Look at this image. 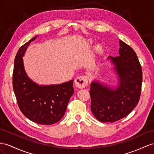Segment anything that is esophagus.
<instances>
[{
    "instance_id": "34e87169",
    "label": "esophagus",
    "mask_w": 154,
    "mask_h": 154,
    "mask_svg": "<svg viewBox=\"0 0 154 154\" xmlns=\"http://www.w3.org/2000/svg\"><path fill=\"white\" fill-rule=\"evenodd\" d=\"M88 84V77L86 75L77 77L75 79V85L76 87L79 88H83L86 87Z\"/></svg>"
}]
</instances>
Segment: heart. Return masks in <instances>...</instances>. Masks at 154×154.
<instances>
[{
  "mask_svg": "<svg viewBox=\"0 0 154 154\" xmlns=\"http://www.w3.org/2000/svg\"><path fill=\"white\" fill-rule=\"evenodd\" d=\"M100 46H98V49H100Z\"/></svg>",
  "mask_w": 154,
  "mask_h": 154,
  "instance_id": "obj_1",
  "label": "heart"
}]
</instances>
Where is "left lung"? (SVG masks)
<instances>
[{
  "instance_id": "obj_1",
  "label": "left lung",
  "mask_w": 154,
  "mask_h": 154,
  "mask_svg": "<svg viewBox=\"0 0 154 154\" xmlns=\"http://www.w3.org/2000/svg\"><path fill=\"white\" fill-rule=\"evenodd\" d=\"M119 56L107 59L118 75L116 87H111L98 81L90 85L91 111L101 122H115L128 116L139 101L143 72L134 50L120 40Z\"/></svg>"
}]
</instances>
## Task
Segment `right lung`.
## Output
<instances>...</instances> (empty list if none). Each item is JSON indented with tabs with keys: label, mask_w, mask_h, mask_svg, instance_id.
Listing matches in <instances>:
<instances>
[{
	"label": "right lung",
	"mask_w": 154,
	"mask_h": 154,
	"mask_svg": "<svg viewBox=\"0 0 154 154\" xmlns=\"http://www.w3.org/2000/svg\"><path fill=\"white\" fill-rule=\"evenodd\" d=\"M34 36L18 50L14 60L13 88L18 106L27 118L35 123L51 125L64 116L70 97L74 94L73 80L58 85H39L30 79L23 57Z\"/></svg>",
	"instance_id": "1"
}]
</instances>
